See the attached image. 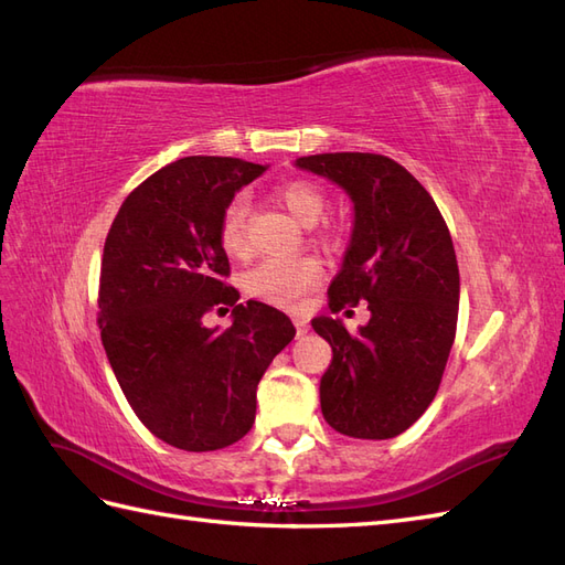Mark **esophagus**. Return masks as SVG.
<instances>
[{
  "instance_id": "esophagus-1",
  "label": "esophagus",
  "mask_w": 565,
  "mask_h": 565,
  "mask_svg": "<svg viewBox=\"0 0 565 565\" xmlns=\"http://www.w3.org/2000/svg\"><path fill=\"white\" fill-rule=\"evenodd\" d=\"M292 318H295V324H297V332H299V334L309 332V318L301 316V313H295Z\"/></svg>"
}]
</instances>
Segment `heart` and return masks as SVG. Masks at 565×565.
I'll return each instance as SVG.
<instances>
[{"mask_svg": "<svg viewBox=\"0 0 565 565\" xmlns=\"http://www.w3.org/2000/svg\"><path fill=\"white\" fill-rule=\"evenodd\" d=\"M278 200L301 224L311 226L328 207L322 188L311 181H289L278 188ZM221 247L231 256H245L247 237V198L237 195L228 202L221 216ZM320 262L309 254L301 256H266L243 276V289L254 297L276 306H295L320 280Z\"/></svg>", "mask_w": 565, "mask_h": 565, "instance_id": "obj_1", "label": "heart"}]
</instances>
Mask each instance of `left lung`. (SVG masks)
<instances>
[{"label": "left lung", "instance_id": "8db88e82", "mask_svg": "<svg viewBox=\"0 0 565 565\" xmlns=\"http://www.w3.org/2000/svg\"><path fill=\"white\" fill-rule=\"evenodd\" d=\"M295 164L344 188L353 202L330 311L358 301L370 309L358 334L332 316L311 320L332 347L320 380L322 417L351 438H393L436 398L455 341L459 268L450 231L426 188L391 158L322 152Z\"/></svg>", "mask_w": 565, "mask_h": 565}]
</instances>
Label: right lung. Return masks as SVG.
I'll list each match as a JSON object with an SVG mask.
<instances>
[{
	"instance_id": "1",
	"label": "right lung",
	"mask_w": 565,
	"mask_h": 565,
	"mask_svg": "<svg viewBox=\"0 0 565 565\" xmlns=\"http://www.w3.org/2000/svg\"><path fill=\"white\" fill-rule=\"evenodd\" d=\"M266 172L237 158L193 156L162 167L127 195L106 237L98 328L110 367L150 434L179 450L233 446L254 424L256 386L295 324L226 285L221 216ZM234 306L226 331L212 308Z\"/></svg>"
}]
</instances>
